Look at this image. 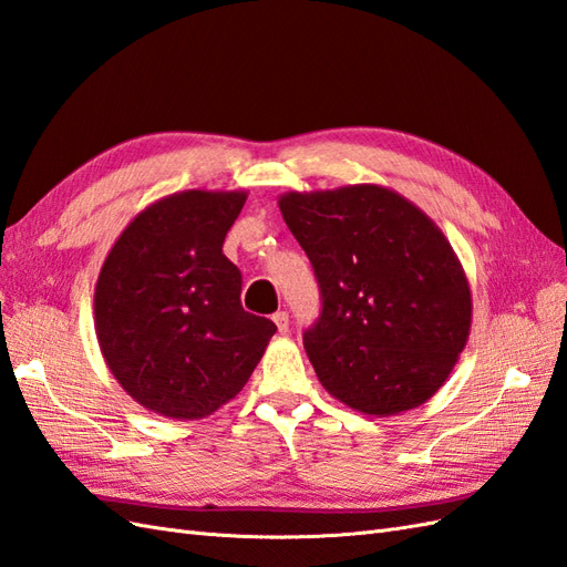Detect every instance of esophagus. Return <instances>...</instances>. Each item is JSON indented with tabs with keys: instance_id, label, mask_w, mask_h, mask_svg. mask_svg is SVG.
<instances>
[{
	"instance_id": "esophagus-1",
	"label": "esophagus",
	"mask_w": 567,
	"mask_h": 567,
	"mask_svg": "<svg viewBox=\"0 0 567 567\" xmlns=\"http://www.w3.org/2000/svg\"><path fill=\"white\" fill-rule=\"evenodd\" d=\"M272 322L275 326H278V332L280 334H287L289 332V316H287V311H278L272 316Z\"/></svg>"
}]
</instances>
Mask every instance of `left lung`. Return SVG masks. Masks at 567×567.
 Instances as JSON below:
<instances>
[{
    "label": "left lung",
    "mask_w": 567,
    "mask_h": 567,
    "mask_svg": "<svg viewBox=\"0 0 567 567\" xmlns=\"http://www.w3.org/2000/svg\"><path fill=\"white\" fill-rule=\"evenodd\" d=\"M278 206L320 287L322 313L303 332L320 384L375 417L432 399L473 320L471 285L444 233L382 185L285 192Z\"/></svg>",
    "instance_id": "8db88e82"
}]
</instances>
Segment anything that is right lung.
Returning a JSON list of instances; mask_svg holds the SVG:
<instances>
[{
    "mask_svg": "<svg viewBox=\"0 0 567 567\" xmlns=\"http://www.w3.org/2000/svg\"><path fill=\"white\" fill-rule=\"evenodd\" d=\"M245 202V189L168 194L104 258L96 342L111 375L152 413L212 415L241 392L278 330L241 309V272L223 254Z\"/></svg>",
    "mask_w": 567,
    "mask_h": 567,
    "instance_id": "add662e5",
    "label": "right lung"
}]
</instances>
